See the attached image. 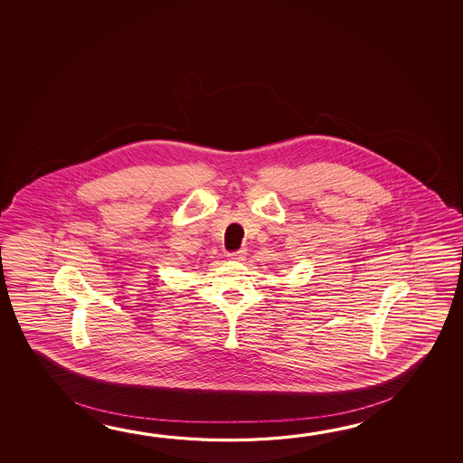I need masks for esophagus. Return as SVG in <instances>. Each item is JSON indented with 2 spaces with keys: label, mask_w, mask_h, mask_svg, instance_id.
Instances as JSON below:
<instances>
[{
  "label": "esophagus",
  "mask_w": 463,
  "mask_h": 463,
  "mask_svg": "<svg viewBox=\"0 0 463 463\" xmlns=\"http://www.w3.org/2000/svg\"><path fill=\"white\" fill-rule=\"evenodd\" d=\"M231 260H235V261H243L245 260V257H247V250H235L231 251L228 255Z\"/></svg>",
  "instance_id": "34e87169"
}]
</instances>
